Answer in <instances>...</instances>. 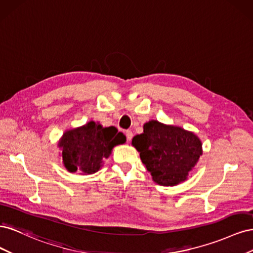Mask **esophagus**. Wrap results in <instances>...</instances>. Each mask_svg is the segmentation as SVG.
Instances as JSON below:
<instances>
[{
	"label": "esophagus",
	"mask_w": 253,
	"mask_h": 253,
	"mask_svg": "<svg viewBox=\"0 0 253 253\" xmlns=\"http://www.w3.org/2000/svg\"><path fill=\"white\" fill-rule=\"evenodd\" d=\"M126 140L131 141L132 138H133V132L129 131V129H127V131H126Z\"/></svg>",
	"instance_id": "34e87169"
}]
</instances>
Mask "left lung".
Listing matches in <instances>:
<instances>
[{
	"mask_svg": "<svg viewBox=\"0 0 253 253\" xmlns=\"http://www.w3.org/2000/svg\"><path fill=\"white\" fill-rule=\"evenodd\" d=\"M132 144L140 153L142 164L158 185L175 186L187 179L202 155V142L193 133L151 120Z\"/></svg>",
	"mask_w": 253,
	"mask_h": 253,
	"instance_id": "left-lung-1",
	"label": "left lung"
}]
</instances>
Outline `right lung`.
I'll use <instances>...</instances> for the list:
<instances>
[{
    "instance_id": "right-lung-1",
    "label": "right lung",
    "mask_w": 253,
    "mask_h": 253,
    "mask_svg": "<svg viewBox=\"0 0 253 253\" xmlns=\"http://www.w3.org/2000/svg\"><path fill=\"white\" fill-rule=\"evenodd\" d=\"M125 142L126 136L115 126L102 127L90 121L64 133L59 147L68 171L93 174L100 169L102 160L110 156L115 145Z\"/></svg>"
}]
</instances>
